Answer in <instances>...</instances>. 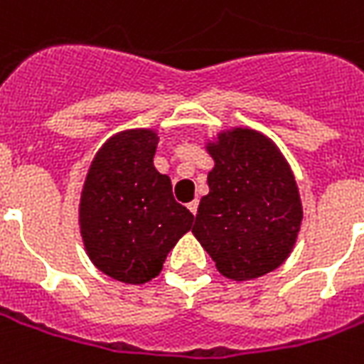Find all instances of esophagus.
I'll return each instance as SVG.
<instances>
[{"instance_id":"esophagus-1","label":"esophagus","mask_w":364,"mask_h":364,"mask_svg":"<svg viewBox=\"0 0 364 364\" xmlns=\"http://www.w3.org/2000/svg\"><path fill=\"white\" fill-rule=\"evenodd\" d=\"M187 208H189L193 214H196V210H198V200H193V203L187 204Z\"/></svg>"}]
</instances>
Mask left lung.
<instances>
[{
  "label": "left lung",
  "mask_w": 364,
  "mask_h": 364,
  "mask_svg": "<svg viewBox=\"0 0 364 364\" xmlns=\"http://www.w3.org/2000/svg\"><path fill=\"white\" fill-rule=\"evenodd\" d=\"M214 169L193 233L225 278L276 270L297 241L303 206L289 164L258 131L237 127L208 142Z\"/></svg>",
  "instance_id": "left-lung-1"
}]
</instances>
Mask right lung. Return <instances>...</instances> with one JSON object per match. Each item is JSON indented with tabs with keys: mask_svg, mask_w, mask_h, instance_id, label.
Masks as SVG:
<instances>
[{
	"mask_svg": "<svg viewBox=\"0 0 364 364\" xmlns=\"http://www.w3.org/2000/svg\"><path fill=\"white\" fill-rule=\"evenodd\" d=\"M158 134H114L94 156L80 195L79 223L94 266L123 284H146L195 216L173 198L171 181L154 168Z\"/></svg>",
	"mask_w": 364,
	"mask_h": 364,
	"instance_id": "add662e5",
	"label": "right lung"
}]
</instances>
